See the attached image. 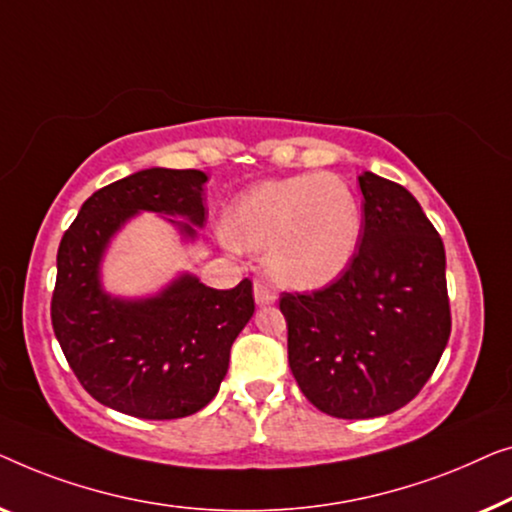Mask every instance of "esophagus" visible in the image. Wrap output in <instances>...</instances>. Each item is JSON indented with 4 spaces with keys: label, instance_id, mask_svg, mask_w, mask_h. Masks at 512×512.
Segmentation results:
<instances>
[{
    "label": "esophagus",
    "instance_id": "1",
    "mask_svg": "<svg viewBox=\"0 0 512 512\" xmlns=\"http://www.w3.org/2000/svg\"><path fill=\"white\" fill-rule=\"evenodd\" d=\"M253 294H255V304L257 306H271L273 301H276V292L271 290L269 285H264V283H255V287H253Z\"/></svg>",
    "mask_w": 512,
    "mask_h": 512
}]
</instances>
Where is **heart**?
Here are the masks:
<instances>
[{
	"label": "heart",
	"mask_w": 512,
	"mask_h": 512,
	"mask_svg": "<svg viewBox=\"0 0 512 512\" xmlns=\"http://www.w3.org/2000/svg\"><path fill=\"white\" fill-rule=\"evenodd\" d=\"M364 215L352 187L329 174L264 181L229 206L222 236L246 253H266V269L283 287L322 290L355 262Z\"/></svg>",
	"instance_id": "obj_1"
}]
</instances>
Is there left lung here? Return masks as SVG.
Returning a JSON list of instances; mask_svg holds the SVG:
<instances>
[{
  "label": "left lung",
  "mask_w": 512,
  "mask_h": 512,
  "mask_svg": "<svg viewBox=\"0 0 512 512\" xmlns=\"http://www.w3.org/2000/svg\"><path fill=\"white\" fill-rule=\"evenodd\" d=\"M364 234L325 290L283 294L287 357L306 399L341 420L406 406L450 338L445 248L406 187L364 171Z\"/></svg>",
  "instance_id": "8db88e82"
}]
</instances>
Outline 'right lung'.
<instances>
[{"mask_svg":"<svg viewBox=\"0 0 512 512\" xmlns=\"http://www.w3.org/2000/svg\"><path fill=\"white\" fill-rule=\"evenodd\" d=\"M197 169L150 167L97 190L64 232L50 318L71 371L99 403L143 420L197 413L220 390L229 350L255 313L253 283L213 290L190 271L160 290H106L104 259L127 222L155 213L183 246L204 227Z\"/></svg>","mask_w":512,"mask_h":512,"instance_id":"add662e5","label":"right lung"}]
</instances>
